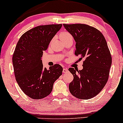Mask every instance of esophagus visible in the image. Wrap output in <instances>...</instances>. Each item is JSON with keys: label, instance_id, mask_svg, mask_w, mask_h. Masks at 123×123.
Here are the masks:
<instances>
[{"label": "esophagus", "instance_id": "esophagus-1", "mask_svg": "<svg viewBox=\"0 0 123 123\" xmlns=\"http://www.w3.org/2000/svg\"><path fill=\"white\" fill-rule=\"evenodd\" d=\"M68 72V69L67 68H65L63 69V73H66Z\"/></svg>", "mask_w": 123, "mask_h": 123}]
</instances>
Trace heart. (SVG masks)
<instances>
[{
    "mask_svg": "<svg viewBox=\"0 0 123 123\" xmlns=\"http://www.w3.org/2000/svg\"><path fill=\"white\" fill-rule=\"evenodd\" d=\"M72 37V35H70L69 32H67V31H63V32H61L60 33V39H61L62 41H65L66 39H69V38Z\"/></svg>",
    "mask_w": 123,
    "mask_h": 123,
    "instance_id": "1",
    "label": "heart"
}]
</instances>
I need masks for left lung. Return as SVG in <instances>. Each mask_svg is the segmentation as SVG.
<instances>
[{
    "instance_id": "8db88e82",
    "label": "left lung",
    "mask_w": 123,
    "mask_h": 123,
    "mask_svg": "<svg viewBox=\"0 0 123 123\" xmlns=\"http://www.w3.org/2000/svg\"><path fill=\"white\" fill-rule=\"evenodd\" d=\"M63 25L76 42L74 54L79 55L80 60L85 59L82 70L69 68L73 76L69 91L77 98L91 99L101 92L109 78L111 56L107 42L102 33L92 26L82 24Z\"/></svg>"
}]
</instances>
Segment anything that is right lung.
<instances>
[{"label": "right lung", "instance_id": "add662e5", "mask_svg": "<svg viewBox=\"0 0 123 123\" xmlns=\"http://www.w3.org/2000/svg\"><path fill=\"white\" fill-rule=\"evenodd\" d=\"M62 24L40 25L21 36L12 55L15 79L22 91L30 98L40 99L51 92L54 81L62 74L60 65L44 68L42 57Z\"/></svg>", "mask_w": 123, "mask_h": 123}]
</instances>
